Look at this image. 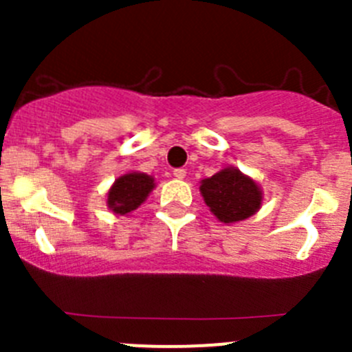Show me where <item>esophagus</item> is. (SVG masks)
<instances>
[{
  "instance_id": "esophagus-1",
  "label": "esophagus",
  "mask_w": 352,
  "mask_h": 352,
  "mask_svg": "<svg viewBox=\"0 0 352 352\" xmlns=\"http://www.w3.org/2000/svg\"><path fill=\"white\" fill-rule=\"evenodd\" d=\"M173 174H174V178H178V179H183L186 176V170L185 169H182V167H179V169H174L173 170Z\"/></svg>"
}]
</instances>
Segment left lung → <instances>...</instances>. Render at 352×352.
<instances>
[{
  "label": "left lung",
  "mask_w": 352,
  "mask_h": 352,
  "mask_svg": "<svg viewBox=\"0 0 352 352\" xmlns=\"http://www.w3.org/2000/svg\"><path fill=\"white\" fill-rule=\"evenodd\" d=\"M201 194L211 213L226 223L239 222L252 217L259 210L263 199L257 183L232 167L203 179Z\"/></svg>",
  "instance_id": "1"
}]
</instances>
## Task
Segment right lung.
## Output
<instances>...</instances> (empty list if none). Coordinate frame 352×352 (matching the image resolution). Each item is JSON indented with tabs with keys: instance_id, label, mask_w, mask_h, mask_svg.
I'll return each mask as SVG.
<instances>
[{
	"instance_id": "obj_1",
	"label": "right lung",
	"mask_w": 352,
	"mask_h": 352,
	"mask_svg": "<svg viewBox=\"0 0 352 352\" xmlns=\"http://www.w3.org/2000/svg\"><path fill=\"white\" fill-rule=\"evenodd\" d=\"M153 178L142 173H129L114 182L107 194V206L116 214H126L138 210L148 194L153 190Z\"/></svg>"
}]
</instances>
